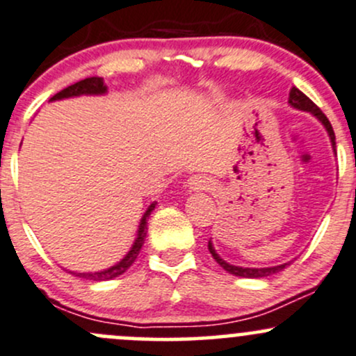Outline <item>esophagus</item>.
<instances>
[{"instance_id":"1","label":"esophagus","mask_w":356,"mask_h":356,"mask_svg":"<svg viewBox=\"0 0 356 356\" xmlns=\"http://www.w3.org/2000/svg\"><path fill=\"white\" fill-rule=\"evenodd\" d=\"M214 181L204 174H196L187 181V187H189L191 193H197V191H213L214 189Z\"/></svg>"}]
</instances>
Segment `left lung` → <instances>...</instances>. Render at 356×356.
<instances>
[{
	"instance_id": "8db88e82",
	"label": "left lung",
	"mask_w": 356,
	"mask_h": 356,
	"mask_svg": "<svg viewBox=\"0 0 356 356\" xmlns=\"http://www.w3.org/2000/svg\"><path fill=\"white\" fill-rule=\"evenodd\" d=\"M289 104H291L292 108L299 109V111H307L311 113L312 116H314L316 120H319V123L323 124L324 128H326L327 131V136H330V142H331V147H333V152L337 154V138H334V131H333V127H331L330 120L324 116V113L316 106L314 103L307 97L304 92H300L298 88H291V91H289ZM208 248H209V253L213 255V259L218 261V264L221 265L222 268H225L228 273H233V275L236 277H245V279H264V277H268V275H273V273L284 270V268L287 267L289 264H282V265H273V267H240V265H232L228 264L225 259H221L220 255H218V252L214 250L213 247V241H208Z\"/></svg>"
}]
</instances>
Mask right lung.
<instances>
[{
    "mask_svg": "<svg viewBox=\"0 0 356 356\" xmlns=\"http://www.w3.org/2000/svg\"><path fill=\"white\" fill-rule=\"evenodd\" d=\"M108 92V86L104 84L103 77H88V79L79 81V83L69 86V88L62 89L60 92H57L56 96L50 97V101H60V99H69V97H79V96H103ZM157 202H152L148 206L145 213H143L142 220H140L138 229H136V238L131 245V248L128 250L127 255L123 257L120 261H116L115 265L111 267L104 268V270L99 272H74L69 270V273H74L76 277H83V279L88 280H95V282H103V280H111L115 277H120L121 273H124L128 268L131 267V264L136 260L138 257L140 250H142L143 243H145V236H147V221L150 218V213L155 209Z\"/></svg>",
    "mask_w": 356,
    "mask_h": 356,
    "instance_id": "add662e5",
    "label": "right lung"
}]
</instances>
